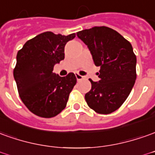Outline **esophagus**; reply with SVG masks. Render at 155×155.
<instances>
[{
  "mask_svg": "<svg viewBox=\"0 0 155 155\" xmlns=\"http://www.w3.org/2000/svg\"><path fill=\"white\" fill-rule=\"evenodd\" d=\"M75 77H76L78 81H81V80H83V79L85 78L84 76H82V75H81V74H75Z\"/></svg>",
  "mask_w": 155,
  "mask_h": 155,
  "instance_id": "1",
  "label": "esophagus"
}]
</instances>
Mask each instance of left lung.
Here are the masks:
<instances>
[{
  "label": "left lung",
  "mask_w": 155,
  "mask_h": 155,
  "mask_svg": "<svg viewBox=\"0 0 155 155\" xmlns=\"http://www.w3.org/2000/svg\"><path fill=\"white\" fill-rule=\"evenodd\" d=\"M92 55L100 80L91 83L85 98L90 107L100 114L117 110L129 96L136 81V63L131 44L107 27H94L77 32Z\"/></svg>",
  "instance_id": "1"
}]
</instances>
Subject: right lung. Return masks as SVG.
<instances>
[{
	"label": "right lung",
	"instance_id": "add662e5",
	"mask_svg": "<svg viewBox=\"0 0 155 155\" xmlns=\"http://www.w3.org/2000/svg\"><path fill=\"white\" fill-rule=\"evenodd\" d=\"M75 37L45 32L26 42L17 52L14 79L21 100L35 115L49 118L65 108L76 84L74 73L61 77L54 66L64 59V46Z\"/></svg>",
	"mask_w": 155,
	"mask_h": 155
}]
</instances>
